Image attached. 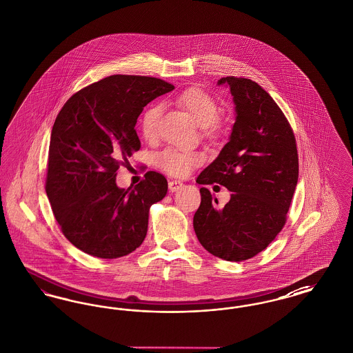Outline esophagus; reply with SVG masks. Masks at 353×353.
I'll return each mask as SVG.
<instances>
[{
  "label": "esophagus",
  "instance_id": "1",
  "mask_svg": "<svg viewBox=\"0 0 353 353\" xmlns=\"http://www.w3.org/2000/svg\"><path fill=\"white\" fill-rule=\"evenodd\" d=\"M183 185L184 184L180 180H172L168 183L169 190L170 192H177L180 188H183Z\"/></svg>",
  "mask_w": 353,
  "mask_h": 353
}]
</instances>
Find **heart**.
Here are the masks:
<instances>
[{
    "label": "heart",
    "mask_w": 353,
    "mask_h": 353,
    "mask_svg": "<svg viewBox=\"0 0 353 353\" xmlns=\"http://www.w3.org/2000/svg\"><path fill=\"white\" fill-rule=\"evenodd\" d=\"M177 104L196 121L197 125L203 128L208 134H214L219 131L217 123L219 108L217 101H214L208 92L201 88H188L177 97ZM161 115L160 105H151L147 108L140 118V131L147 141H153L157 137V125ZM203 161L201 152L192 150H177L167 148L160 152L156 157L159 168L165 170L172 176L183 177L189 174L193 169L199 167Z\"/></svg>",
    "instance_id": "1"
}]
</instances>
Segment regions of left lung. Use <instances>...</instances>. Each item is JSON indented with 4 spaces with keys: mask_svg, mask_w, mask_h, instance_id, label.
Wrapping results in <instances>:
<instances>
[{
    "mask_svg": "<svg viewBox=\"0 0 353 353\" xmlns=\"http://www.w3.org/2000/svg\"><path fill=\"white\" fill-rule=\"evenodd\" d=\"M219 84L230 88L235 123L229 143L196 181L223 185L232 196L219 209L201 188L193 228L210 254L241 262L265 250L283 229L298 184V150L285 114L259 84L235 77Z\"/></svg>",
    "mask_w": 353,
    "mask_h": 353,
    "instance_id": "8db88e82",
    "label": "left lung"
}]
</instances>
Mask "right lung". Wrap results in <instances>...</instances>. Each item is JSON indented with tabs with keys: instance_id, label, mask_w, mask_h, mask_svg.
Masks as SVG:
<instances>
[{
	"instance_id": "obj_1",
	"label": "right lung",
	"mask_w": 353,
	"mask_h": 353,
	"mask_svg": "<svg viewBox=\"0 0 353 353\" xmlns=\"http://www.w3.org/2000/svg\"><path fill=\"white\" fill-rule=\"evenodd\" d=\"M174 85L139 75H111L74 94L51 131L46 193L62 233L79 250L103 259L136 250L148 230L150 208L168 192L150 170L134 188L117 172L140 150L134 125L143 108Z\"/></svg>"
}]
</instances>
